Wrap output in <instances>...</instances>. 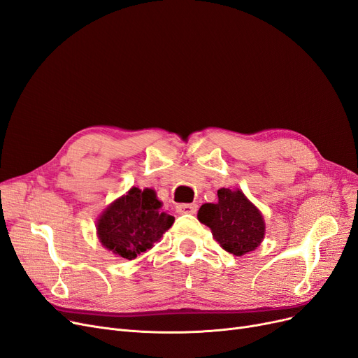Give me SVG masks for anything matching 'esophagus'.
Listing matches in <instances>:
<instances>
[{"mask_svg":"<svg viewBox=\"0 0 358 358\" xmlns=\"http://www.w3.org/2000/svg\"><path fill=\"white\" fill-rule=\"evenodd\" d=\"M197 210V205L194 203H180L177 205V214H196Z\"/></svg>","mask_w":358,"mask_h":358,"instance_id":"esophagus-1","label":"esophagus"}]
</instances>
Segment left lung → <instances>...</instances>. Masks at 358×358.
Segmentation results:
<instances>
[{
    "label": "left lung",
    "instance_id": "obj_1",
    "mask_svg": "<svg viewBox=\"0 0 358 358\" xmlns=\"http://www.w3.org/2000/svg\"><path fill=\"white\" fill-rule=\"evenodd\" d=\"M197 220L213 230L224 250L236 257L254 250L266 233L261 213L241 190L220 189L218 202L202 205Z\"/></svg>",
    "mask_w": 358,
    "mask_h": 358
}]
</instances>
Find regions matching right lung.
I'll use <instances>...</instances> for the list:
<instances>
[{
    "label": "right lung",
    "instance_id": "right-lung-1",
    "mask_svg": "<svg viewBox=\"0 0 358 358\" xmlns=\"http://www.w3.org/2000/svg\"><path fill=\"white\" fill-rule=\"evenodd\" d=\"M152 189L132 187L104 210L97 222L101 243L113 254L134 259L156 243L172 226L174 217L161 209Z\"/></svg>",
    "mask_w": 358,
    "mask_h": 358
}]
</instances>
